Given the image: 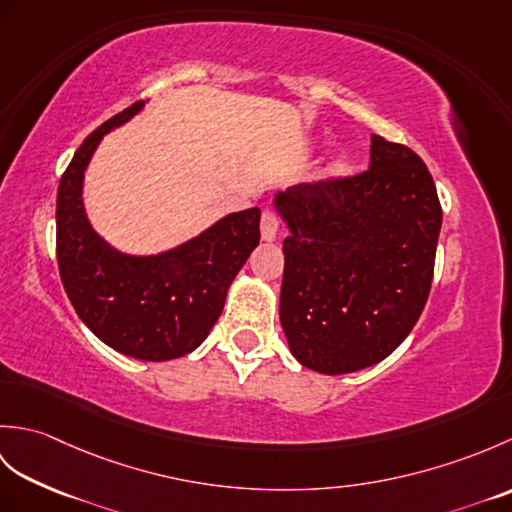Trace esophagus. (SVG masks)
Returning <instances> with one entry per match:
<instances>
[{"mask_svg": "<svg viewBox=\"0 0 512 512\" xmlns=\"http://www.w3.org/2000/svg\"><path fill=\"white\" fill-rule=\"evenodd\" d=\"M279 231V213L266 209L262 215V239L264 242H275Z\"/></svg>", "mask_w": 512, "mask_h": 512, "instance_id": "34e87169", "label": "esophagus"}]
</instances>
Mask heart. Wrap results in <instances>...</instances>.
<instances>
[{
	"mask_svg": "<svg viewBox=\"0 0 512 512\" xmlns=\"http://www.w3.org/2000/svg\"><path fill=\"white\" fill-rule=\"evenodd\" d=\"M336 169H339V171L347 169V160H339V162H336Z\"/></svg>",
	"mask_w": 512,
	"mask_h": 512,
	"instance_id": "heart-1",
	"label": "heart"
}]
</instances>
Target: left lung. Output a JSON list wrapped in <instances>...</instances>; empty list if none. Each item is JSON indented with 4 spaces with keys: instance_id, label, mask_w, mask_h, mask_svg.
<instances>
[{
    "instance_id": "1",
    "label": "left lung",
    "mask_w": 512,
    "mask_h": 512,
    "mask_svg": "<svg viewBox=\"0 0 512 512\" xmlns=\"http://www.w3.org/2000/svg\"><path fill=\"white\" fill-rule=\"evenodd\" d=\"M284 239L279 319L292 354L321 374L376 365L429 299L442 206L422 158L372 136L369 169L277 195Z\"/></svg>"
}]
</instances>
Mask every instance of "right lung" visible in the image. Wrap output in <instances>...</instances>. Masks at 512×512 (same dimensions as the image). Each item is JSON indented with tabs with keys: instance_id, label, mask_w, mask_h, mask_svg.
I'll use <instances>...</instances> for the list:
<instances>
[{
	"instance_id": "add662e5",
	"label": "right lung",
	"mask_w": 512,
	"mask_h": 512,
	"mask_svg": "<svg viewBox=\"0 0 512 512\" xmlns=\"http://www.w3.org/2000/svg\"><path fill=\"white\" fill-rule=\"evenodd\" d=\"M143 101L112 116L83 140L57 191V262L81 321L116 352L171 361L193 352L222 314L228 286L259 244V209L226 215L209 231L162 255L132 257L92 231L81 187L96 145Z\"/></svg>"
}]
</instances>
